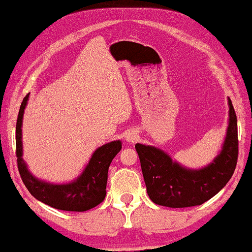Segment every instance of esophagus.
<instances>
[{"label": "esophagus", "instance_id": "esophagus-1", "mask_svg": "<svg viewBox=\"0 0 252 252\" xmlns=\"http://www.w3.org/2000/svg\"><path fill=\"white\" fill-rule=\"evenodd\" d=\"M125 139H126L127 142H129V143H134V142H136L137 139H138V135H137V133H135V131L130 130V131H128V133L126 134Z\"/></svg>", "mask_w": 252, "mask_h": 252}]
</instances>
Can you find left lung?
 <instances>
[{
    "label": "left lung",
    "mask_w": 252,
    "mask_h": 252,
    "mask_svg": "<svg viewBox=\"0 0 252 252\" xmlns=\"http://www.w3.org/2000/svg\"><path fill=\"white\" fill-rule=\"evenodd\" d=\"M229 101V125L222 150L210 164L189 169L173 161L168 153L150 145H135L141 161L146 191L153 203L183 208L202 205L215 196L233 175L238 161V123Z\"/></svg>",
    "instance_id": "8db88e82"
}]
</instances>
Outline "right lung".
I'll return each instance as SVG.
<instances>
[{
    "instance_id": "obj_1",
    "label": "right lung",
    "mask_w": 252,
    "mask_h": 252,
    "mask_svg": "<svg viewBox=\"0 0 252 252\" xmlns=\"http://www.w3.org/2000/svg\"><path fill=\"white\" fill-rule=\"evenodd\" d=\"M29 94L25 96L21 103L15 127L18 169L23 184L34 198L56 210L86 212L95 207L106 197L108 169L113 158L122 150V142L113 141L96 149L82 173L71 183L52 184L38 179L29 171L22 158V119Z\"/></svg>"
}]
</instances>
